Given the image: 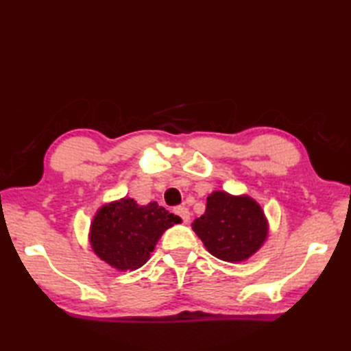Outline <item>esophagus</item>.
I'll return each mask as SVG.
<instances>
[{
  "label": "esophagus",
  "mask_w": 351,
  "mask_h": 351,
  "mask_svg": "<svg viewBox=\"0 0 351 351\" xmlns=\"http://www.w3.org/2000/svg\"><path fill=\"white\" fill-rule=\"evenodd\" d=\"M175 214L180 215L184 223H189L190 221V211H189L187 206H178V208H175Z\"/></svg>",
  "instance_id": "34e87169"
}]
</instances>
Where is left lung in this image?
Instances as JSON below:
<instances>
[{"instance_id": "8db88e82", "label": "left lung", "mask_w": 351, "mask_h": 351, "mask_svg": "<svg viewBox=\"0 0 351 351\" xmlns=\"http://www.w3.org/2000/svg\"><path fill=\"white\" fill-rule=\"evenodd\" d=\"M191 228L206 250L226 263L249 259L268 237V221L256 200L226 191H213L206 197L205 214Z\"/></svg>"}]
</instances>
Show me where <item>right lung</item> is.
<instances>
[{"label":"right lung","instance_id":"obj_1","mask_svg":"<svg viewBox=\"0 0 351 351\" xmlns=\"http://www.w3.org/2000/svg\"><path fill=\"white\" fill-rule=\"evenodd\" d=\"M181 219L156 202L138 205L131 197L101 206L95 214L88 240L96 256L116 270H137L145 265L156 243Z\"/></svg>","mask_w":351,"mask_h":351}]
</instances>
